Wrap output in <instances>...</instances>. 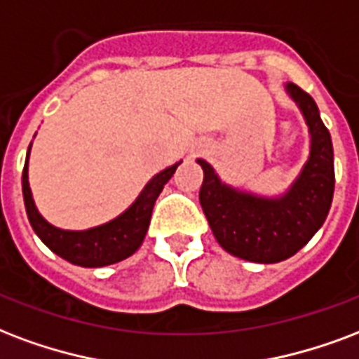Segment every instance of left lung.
Returning a JSON list of instances; mask_svg holds the SVG:
<instances>
[{"instance_id":"obj_1","label":"left lung","mask_w":359,"mask_h":359,"mask_svg":"<svg viewBox=\"0 0 359 359\" xmlns=\"http://www.w3.org/2000/svg\"><path fill=\"white\" fill-rule=\"evenodd\" d=\"M284 90L307 122L311 152L283 196L265 198L237 190L222 182L210 163L198 160L203 169L199 203L218 245L256 264H277L307 245L325 222L335 188L332 135L320 118L318 107L294 82Z\"/></svg>"}]
</instances>
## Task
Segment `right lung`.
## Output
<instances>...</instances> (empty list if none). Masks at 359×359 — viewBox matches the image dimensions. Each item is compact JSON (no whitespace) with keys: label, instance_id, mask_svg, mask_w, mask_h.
<instances>
[{"label":"right lung","instance_id":"1","mask_svg":"<svg viewBox=\"0 0 359 359\" xmlns=\"http://www.w3.org/2000/svg\"><path fill=\"white\" fill-rule=\"evenodd\" d=\"M29 149H32V144H29ZM29 149H27L26 163H24V171H22V194H24V205H26L29 224L37 237L50 248L52 252L58 254L60 258L67 259L69 264L81 265V267H103V265L116 264V262L130 258L131 254L143 245L156 199L180 165L179 161L171 168L154 175L147 182L143 191L137 196L135 201L111 222L82 229V231H71V229H60L46 222L35 207L32 188L27 182Z\"/></svg>","mask_w":359,"mask_h":359}]
</instances>
